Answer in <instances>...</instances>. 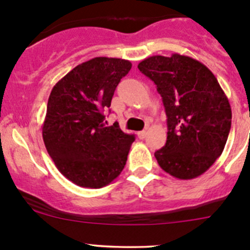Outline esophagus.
Here are the masks:
<instances>
[{"label":"esophagus","instance_id":"esophagus-1","mask_svg":"<svg viewBox=\"0 0 250 250\" xmlns=\"http://www.w3.org/2000/svg\"><path fill=\"white\" fill-rule=\"evenodd\" d=\"M146 134H147L146 130H141V132H138V138H139V139H144V138L146 137Z\"/></svg>","mask_w":250,"mask_h":250}]
</instances>
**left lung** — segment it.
Returning <instances> with one entry per match:
<instances>
[{
  "label": "left lung",
  "mask_w": 250,
  "mask_h": 250,
  "mask_svg": "<svg viewBox=\"0 0 250 250\" xmlns=\"http://www.w3.org/2000/svg\"><path fill=\"white\" fill-rule=\"evenodd\" d=\"M138 69L157 85L167 115V143L155 152L160 167L180 180L202 175L223 153L232 118L216 77L178 53L146 58Z\"/></svg>",
  "instance_id": "obj_1"
}]
</instances>
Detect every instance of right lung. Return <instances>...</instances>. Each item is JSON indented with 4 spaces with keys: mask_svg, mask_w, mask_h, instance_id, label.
Masks as SVG:
<instances>
[{
    "mask_svg": "<svg viewBox=\"0 0 250 250\" xmlns=\"http://www.w3.org/2000/svg\"><path fill=\"white\" fill-rule=\"evenodd\" d=\"M130 69L129 60L93 58L50 92L42 125L44 145L59 172L81 188H104L125 168L135 137L123 133L117 122L106 127L104 111Z\"/></svg>",
    "mask_w": 250,
    "mask_h": 250,
    "instance_id": "add662e5",
    "label": "right lung"
}]
</instances>
